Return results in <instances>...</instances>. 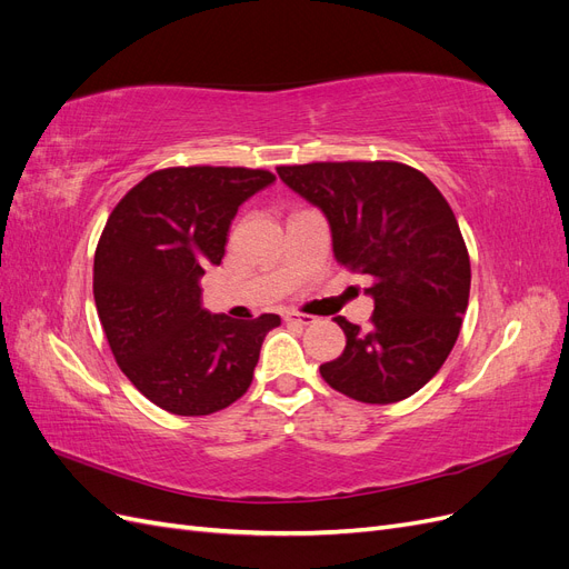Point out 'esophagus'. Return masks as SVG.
Wrapping results in <instances>:
<instances>
[{
  "label": "esophagus",
  "instance_id": "esophagus-1",
  "mask_svg": "<svg viewBox=\"0 0 569 569\" xmlns=\"http://www.w3.org/2000/svg\"><path fill=\"white\" fill-rule=\"evenodd\" d=\"M284 322H295V325L306 327V325H313L316 318L313 316H306V313H297V311H287L284 313Z\"/></svg>",
  "mask_w": 569,
  "mask_h": 569
}]
</instances>
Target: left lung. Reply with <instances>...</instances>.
I'll list each match as a JSON object with an SVG mask.
<instances>
[{"label":"left lung","mask_w":569,"mask_h":569,"mask_svg":"<svg viewBox=\"0 0 569 569\" xmlns=\"http://www.w3.org/2000/svg\"><path fill=\"white\" fill-rule=\"evenodd\" d=\"M280 180L325 213L335 258L370 274V330L335 318L343 353L320 366L349 399L396 403L449 358L470 299V256L449 201L420 170L396 161L280 166Z\"/></svg>","instance_id":"8db88e82"}]
</instances>
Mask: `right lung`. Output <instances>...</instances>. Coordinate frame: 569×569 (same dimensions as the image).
Listing matches in <instances>:
<instances>
[{
	"instance_id": "add662e5",
	"label": "right lung",
	"mask_w": 569,
	"mask_h": 569,
	"mask_svg": "<svg viewBox=\"0 0 569 569\" xmlns=\"http://www.w3.org/2000/svg\"><path fill=\"white\" fill-rule=\"evenodd\" d=\"M268 170L189 166L147 176L118 201L94 253V303L118 368L173 416H211L244 396L280 316L249 322L201 306L237 209Z\"/></svg>"
}]
</instances>
